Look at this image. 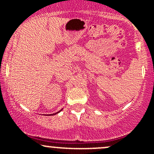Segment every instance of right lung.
I'll return each mask as SVG.
<instances>
[{
  "instance_id": "obj_1",
  "label": "right lung",
  "mask_w": 154,
  "mask_h": 154,
  "mask_svg": "<svg viewBox=\"0 0 154 154\" xmlns=\"http://www.w3.org/2000/svg\"><path fill=\"white\" fill-rule=\"evenodd\" d=\"M60 111H61V110H60ZM57 113H58V112H57ZM57 113H55V114H53V115H56V114H57ZM53 115L51 114V115H49V116H53Z\"/></svg>"
}]
</instances>
